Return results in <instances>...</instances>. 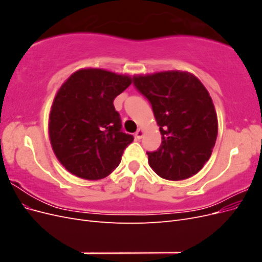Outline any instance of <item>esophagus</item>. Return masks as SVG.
<instances>
[{
    "mask_svg": "<svg viewBox=\"0 0 262 262\" xmlns=\"http://www.w3.org/2000/svg\"><path fill=\"white\" fill-rule=\"evenodd\" d=\"M143 136H144V131H143V129H141V128L138 129L136 134H134V137H136L137 140H141L142 138H143Z\"/></svg>",
    "mask_w": 262,
    "mask_h": 262,
    "instance_id": "1",
    "label": "esophagus"
}]
</instances>
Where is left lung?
Returning a JSON list of instances; mask_svg holds the SVG:
<instances>
[{"instance_id":"1","label":"left lung","mask_w":262,"mask_h":262,"mask_svg":"<svg viewBox=\"0 0 262 262\" xmlns=\"http://www.w3.org/2000/svg\"><path fill=\"white\" fill-rule=\"evenodd\" d=\"M133 84L148 99L160 126L162 144L147 152L158 176L184 180L209 161L217 137V116L199 78L186 71L134 75Z\"/></svg>"}]
</instances>
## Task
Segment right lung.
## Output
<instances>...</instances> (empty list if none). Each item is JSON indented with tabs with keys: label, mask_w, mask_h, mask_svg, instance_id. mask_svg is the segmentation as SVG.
Wrapping results in <instances>:
<instances>
[{
	"label": "right lung",
	"mask_w": 262,
	"mask_h": 262,
	"mask_svg": "<svg viewBox=\"0 0 262 262\" xmlns=\"http://www.w3.org/2000/svg\"><path fill=\"white\" fill-rule=\"evenodd\" d=\"M131 83L130 75L87 68L62 84L50 110L49 138L55 156L68 171L98 180L118 167L133 137L121 131L114 99Z\"/></svg>",
	"instance_id": "1"
}]
</instances>
